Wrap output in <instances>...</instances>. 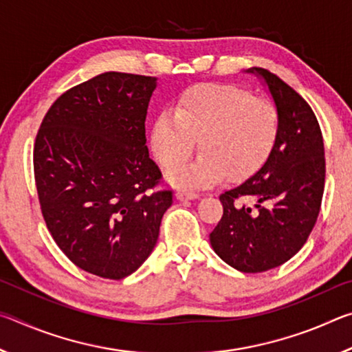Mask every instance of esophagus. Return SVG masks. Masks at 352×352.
Instances as JSON below:
<instances>
[{"label":"esophagus","instance_id":"obj_1","mask_svg":"<svg viewBox=\"0 0 352 352\" xmlns=\"http://www.w3.org/2000/svg\"><path fill=\"white\" fill-rule=\"evenodd\" d=\"M175 197L177 200H194V199H199V194L197 192H192V190H177L175 192Z\"/></svg>","mask_w":352,"mask_h":352}]
</instances>
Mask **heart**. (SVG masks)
<instances>
[{
    "label": "heart",
    "instance_id": "b5f03b06",
    "mask_svg": "<svg viewBox=\"0 0 352 352\" xmlns=\"http://www.w3.org/2000/svg\"><path fill=\"white\" fill-rule=\"evenodd\" d=\"M279 130L270 100L233 85L192 87L163 110L151 127V151L164 169L192 154L198 140L204 151L194 164L168 172L175 186L210 188L228 175L242 180L258 170L273 151Z\"/></svg>",
    "mask_w": 352,
    "mask_h": 352
}]
</instances>
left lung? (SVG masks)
Instances as JSON below:
<instances>
[{
	"label": "left lung",
	"instance_id": "obj_1",
	"mask_svg": "<svg viewBox=\"0 0 352 352\" xmlns=\"http://www.w3.org/2000/svg\"><path fill=\"white\" fill-rule=\"evenodd\" d=\"M247 73L269 88L279 118L278 138L254 175L220 195L223 216L210 242L233 269L261 273L294 258L317 222L324 190V144L312 109L294 88L264 68Z\"/></svg>",
	"mask_w": 352,
	"mask_h": 352
}]
</instances>
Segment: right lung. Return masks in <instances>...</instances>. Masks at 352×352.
I'll list each match as a JSON object with an SVG mask.
<instances>
[{"instance_id": "add662e5", "label": "right lung", "mask_w": 352, "mask_h": 352, "mask_svg": "<svg viewBox=\"0 0 352 352\" xmlns=\"http://www.w3.org/2000/svg\"><path fill=\"white\" fill-rule=\"evenodd\" d=\"M157 77L99 74L63 93L34 146L40 208L58 248L79 269L122 279L157 245L172 190L148 158L146 116Z\"/></svg>"}]
</instances>
